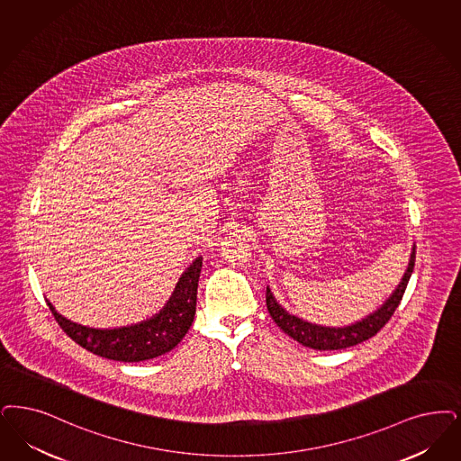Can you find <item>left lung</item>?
<instances>
[{"instance_id": "left-lung-1", "label": "left lung", "mask_w": 461, "mask_h": 461, "mask_svg": "<svg viewBox=\"0 0 461 461\" xmlns=\"http://www.w3.org/2000/svg\"><path fill=\"white\" fill-rule=\"evenodd\" d=\"M413 266H415V247L410 256L405 276L398 285V288L394 290V294L387 298L386 303L381 309H377L375 312L367 315L364 321L347 326V328H326V326H317V324L305 322L303 319H298L295 315L286 312L277 303L276 298L273 296L269 288L266 290V305H267V311L271 313L273 321L279 326V330L286 332L290 338L296 339L300 345H303L307 348H313V350H343L348 347H355L362 341H367L368 338L375 336L386 326L387 321L398 309V305L403 298L406 285L413 273Z\"/></svg>"}]
</instances>
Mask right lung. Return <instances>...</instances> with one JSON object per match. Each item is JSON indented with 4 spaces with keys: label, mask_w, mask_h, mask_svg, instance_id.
<instances>
[{
    "label": "right lung",
    "mask_w": 461,
    "mask_h": 461,
    "mask_svg": "<svg viewBox=\"0 0 461 461\" xmlns=\"http://www.w3.org/2000/svg\"><path fill=\"white\" fill-rule=\"evenodd\" d=\"M203 267V258L180 277L175 294L165 309L152 319L140 324L120 330H93L65 319L56 312L51 303L50 311L55 315L59 328L67 332L77 345L94 355L118 362H142L173 350L190 330L197 305V286Z\"/></svg>",
    "instance_id": "1"
}]
</instances>
